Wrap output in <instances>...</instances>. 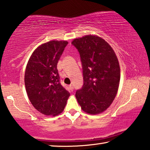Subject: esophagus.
Here are the masks:
<instances>
[{
    "label": "esophagus",
    "instance_id": "34e87169",
    "mask_svg": "<svg viewBox=\"0 0 150 150\" xmlns=\"http://www.w3.org/2000/svg\"><path fill=\"white\" fill-rule=\"evenodd\" d=\"M69 89H70V90H71V91H73V89H74V88H73V85H69Z\"/></svg>",
    "mask_w": 150,
    "mask_h": 150
}]
</instances>
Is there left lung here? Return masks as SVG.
I'll use <instances>...</instances> for the list:
<instances>
[{"instance_id": "obj_1", "label": "left lung", "mask_w": 150, "mask_h": 150, "mask_svg": "<svg viewBox=\"0 0 150 150\" xmlns=\"http://www.w3.org/2000/svg\"><path fill=\"white\" fill-rule=\"evenodd\" d=\"M80 54L83 85L75 97L85 112L97 114L108 109L115 99L120 80L118 59L105 40L94 35L71 42Z\"/></svg>"}]
</instances>
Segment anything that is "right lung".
Wrapping results in <instances>:
<instances>
[{"instance_id":"obj_1","label":"right lung","mask_w":150,"mask_h":150,"mask_svg":"<svg viewBox=\"0 0 150 150\" xmlns=\"http://www.w3.org/2000/svg\"><path fill=\"white\" fill-rule=\"evenodd\" d=\"M68 42L52 41L35 49L28 61L25 84L34 108L46 115L63 111L70 93L60 83L57 65Z\"/></svg>"}]
</instances>
